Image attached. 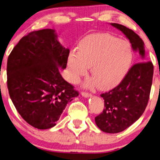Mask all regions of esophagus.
I'll return each instance as SVG.
<instances>
[{
    "label": "esophagus",
    "instance_id": "obj_1",
    "mask_svg": "<svg viewBox=\"0 0 160 160\" xmlns=\"http://www.w3.org/2000/svg\"><path fill=\"white\" fill-rule=\"evenodd\" d=\"M81 95L82 96V97H86V98H88V97H90L91 96V93H87V92H82L81 93Z\"/></svg>",
    "mask_w": 160,
    "mask_h": 160
}]
</instances>
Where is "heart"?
I'll use <instances>...</instances> for the list:
<instances>
[{"mask_svg":"<svg viewBox=\"0 0 160 160\" xmlns=\"http://www.w3.org/2000/svg\"><path fill=\"white\" fill-rule=\"evenodd\" d=\"M133 52L128 42L109 33H93L79 43L78 52L72 50L68 57L69 79L78 81L91 67L93 78L89 87L97 85L102 91L112 89L121 83L130 69Z\"/></svg>","mask_w":160,"mask_h":160,"instance_id":"b5f03b06","label":"heart"}]
</instances>
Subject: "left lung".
Segmentation results:
<instances>
[{
  "mask_svg": "<svg viewBox=\"0 0 160 160\" xmlns=\"http://www.w3.org/2000/svg\"><path fill=\"white\" fill-rule=\"evenodd\" d=\"M118 29L130 42L135 52L141 56L116 88L102 93L105 108L95 118L97 127L107 133H118L130 127L138 120L146 109L152 85L154 66L145 59L144 42L132 30L117 23H110Z\"/></svg>",
  "mask_w": 160,
  "mask_h": 160,
  "instance_id": "8db88e82",
  "label": "left lung"
}]
</instances>
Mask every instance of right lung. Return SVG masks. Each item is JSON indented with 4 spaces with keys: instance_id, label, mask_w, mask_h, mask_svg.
Instances as JSON below:
<instances>
[{
    "instance_id": "obj_1",
    "label": "right lung",
    "mask_w": 160,
    "mask_h": 160,
    "mask_svg": "<svg viewBox=\"0 0 160 160\" xmlns=\"http://www.w3.org/2000/svg\"><path fill=\"white\" fill-rule=\"evenodd\" d=\"M69 49L53 29L31 32L20 40L7 61L11 99L22 118L39 129L56 125L68 102L79 95L62 78Z\"/></svg>"
}]
</instances>
